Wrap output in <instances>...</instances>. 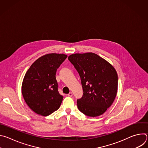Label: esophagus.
Returning a JSON list of instances; mask_svg holds the SVG:
<instances>
[{
  "label": "esophagus",
  "mask_w": 148,
  "mask_h": 148,
  "mask_svg": "<svg viewBox=\"0 0 148 148\" xmlns=\"http://www.w3.org/2000/svg\"><path fill=\"white\" fill-rule=\"evenodd\" d=\"M67 95H68L69 97H72V96H73V93H72L71 92H70Z\"/></svg>",
  "instance_id": "34e87169"
}]
</instances>
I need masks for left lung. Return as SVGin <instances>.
Returning a JSON list of instances; mask_svg holds the SVG:
<instances>
[{
	"instance_id": "obj_1",
	"label": "left lung",
	"mask_w": 148,
	"mask_h": 148,
	"mask_svg": "<svg viewBox=\"0 0 148 148\" xmlns=\"http://www.w3.org/2000/svg\"><path fill=\"white\" fill-rule=\"evenodd\" d=\"M68 60L81 78L83 95L77 101L78 110L88 116L103 114L116 95V70L108 62L92 53L73 54Z\"/></svg>"
}]
</instances>
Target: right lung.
Segmentation results:
<instances>
[{"mask_svg": "<svg viewBox=\"0 0 148 148\" xmlns=\"http://www.w3.org/2000/svg\"><path fill=\"white\" fill-rule=\"evenodd\" d=\"M67 57L63 54L45 55L36 60L26 72L22 93L35 113L46 116L60 108L63 97L58 92L56 74Z\"/></svg>", "mask_w": 148, "mask_h": 148, "instance_id": "right-lung-1", "label": "right lung"}]
</instances>
